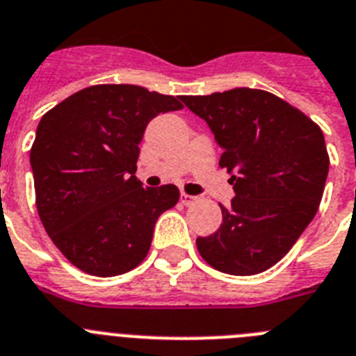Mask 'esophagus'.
I'll use <instances>...</instances> for the list:
<instances>
[{
    "label": "esophagus",
    "instance_id": "esophagus-1",
    "mask_svg": "<svg viewBox=\"0 0 356 356\" xmlns=\"http://www.w3.org/2000/svg\"><path fill=\"white\" fill-rule=\"evenodd\" d=\"M181 202L184 204V206H190V204L195 202V197L188 195V193H181Z\"/></svg>",
    "mask_w": 356,
    "mask_h": 356
}]
</instances>
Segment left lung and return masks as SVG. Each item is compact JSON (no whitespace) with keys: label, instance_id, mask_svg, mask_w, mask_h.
<instances>
[{"label":"left lung","instance_id":"obj_1","mask_svg":"<svg viewBox=\"0 0 356 356\" xmlns=\"http://www.w3.org/2000/svg\"><path fill=\"white\" fill-rule=\"evenodd\" d=\"M208 123L224 150L234 199L220 227L197 238L213 268L252 276L276 265L319 209L330 157L323 131L307 114L261 89L181 97Z\"/></svg>","mask_w":356,"mask_h":356}]
</instances>
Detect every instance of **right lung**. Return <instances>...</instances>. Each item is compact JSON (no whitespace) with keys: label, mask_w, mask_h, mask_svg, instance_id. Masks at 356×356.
I'll list each match as a JSON object with an SVG mask.
<instances>
[{"label":"right lung","mask_w":356,"mask_h":356,"mask_svg":"<svg viewBox=\"0 0 356 356\" xmlns=\"http://www.w3.org/2000/svg\"><path fill=\"white\" fill-rule=\"evenodd\" d=\"M182 109L179 97L131 84L91 86L48 111L30 150L35 206L57 249L91 276L141 264L174 184L143 188L136 177L148 122Z\"/></svg>","instance_id":"add662e5"}]
</instances>
